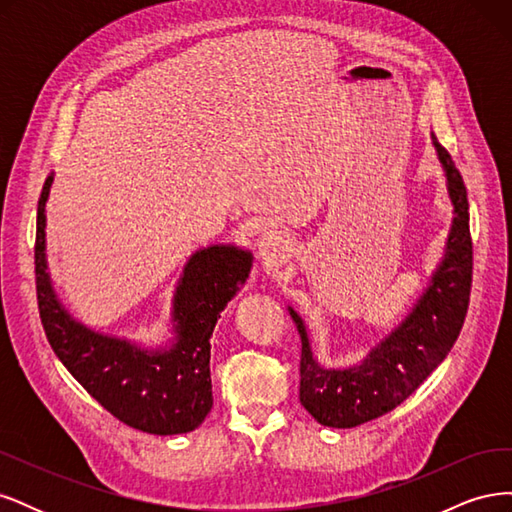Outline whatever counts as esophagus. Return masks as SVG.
<instances>
[{
    "instance_id": "1",
    "label": "esophagus",
    "mask_w": 512,
    "mask_h": 512,
    "mask_svg": "<svg viewBox=\"0 0 512 512\" xmlns=\"http://www.w3.org/2000/svg\"><path fill=\"white\" fill-rule=\"evenodd\" d=\"M258 254L267 265H280L290 256V239L280 230H265L258 239Z\"/></svg>"
}]
</instances>
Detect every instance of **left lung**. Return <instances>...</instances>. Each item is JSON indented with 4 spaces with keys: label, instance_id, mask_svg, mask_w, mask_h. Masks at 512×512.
I'll return each mask as SVG.
<instances>
[{
    "label": "left lung",
    "instance_id": "left-lung-1",
    "mask_svg": "<svg viewBox=\"0 0 512 512\" xmlns=\"http://www.w3.org/2000/svg\"><path fill=\"white\" fill-rule=\"evenodd\" d=\"M444 166L455 220L446 241V256L412 314L348 369H324L316 363L305 324L290 307L301 335V406L324 427L350 429L391 412L408 399L436 369L461 333L472 290V237L468 192L451 153L431 134Z\"/></svg>",
    "mask_w": 512,
    "mask_h": 512
}]
</instances>
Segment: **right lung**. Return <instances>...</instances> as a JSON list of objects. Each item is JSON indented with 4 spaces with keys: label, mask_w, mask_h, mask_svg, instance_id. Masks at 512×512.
<instances>
[{
    "label": "right lung",
    "mask_w": 512,
    "mask_h": 512,
    "mask_svg": "<svg viewBox=\"0 0 512 512\" xmlns=\"http://www.w3.org/2000/svg\"><path fill=\"white\" fill-rule=\"evenodd\" d=\"M53 177L42 185L36 220V294L46 339L70 374L117 421L145 433H188L213 406L211 333L226 303L245 284L252 256L213 245L196 252L175 294L177 342L168 350H141L74 322L51 288L44 260V205Z\"/></svg>",
    "instance_id": "right-lung-1"
}]
</instances>
